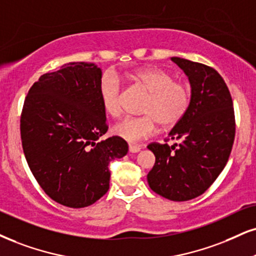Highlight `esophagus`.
Returning a JSON list of instances; mask_svg holds the SVG:
<instances>
[{
    "instance_id": "1",
    "label": "esophagus",
    "mask_w": 256,
    "mask_h": 256,
    "mask_svg": "<svg viewBox=\"0 0 256 256\" xmlns=\"http://www.w3.org/2000/svg\"><path fill=\"white\" fill-rule=\"evenodd\" d=\"M141 150V147L138 144H129V152L130 153H138Z\"/></svg>"
}]
</instances>
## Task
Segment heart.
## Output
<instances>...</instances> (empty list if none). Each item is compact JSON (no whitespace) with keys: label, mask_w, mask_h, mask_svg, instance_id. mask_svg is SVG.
Returning <instances> with one entry per match:
<instances>
[{"label":"heart","mask_w":256,"mask_h":256,"mask_svg":"<svg viewBox=\"0 0 256 256\" xmlns=\"http://www.w3.org/2000/svg\"><path fill=\"white\" fill-rule=\"evenodd\" d=\"M135 83L150 92L144 104L142 118H126L114 126L116 136L135 144L156 133L158 123L164 128L176 124L190 106V91L185 84L174 82L173 76L159 68H138L130 74ZM100 100L102 108L110 118L122 114V85L112 74H106L100 80Z\"/></svg>","instance_id":"1"}]
</instances>
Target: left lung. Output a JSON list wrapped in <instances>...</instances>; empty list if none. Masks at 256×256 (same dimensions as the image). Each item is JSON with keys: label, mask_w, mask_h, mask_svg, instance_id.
I'll list each match as a JSON object with an SVG mask.
<instances>
[{"label": "left lung", "mask_w": 256, "mask_h": 256, "mask_svg": "<svg viewBox=\"0 0 256 256\" xmlns=\"http://www.w3.org/2000/svg\"><path fill=\"white\" fill-rule=\"evenodd\" d=\"M171 59L190 82V106L168 134L180 144L147 147L156 156L147 182L156 194L185 202L204 194L226 167L234 144L235 115L228 86L215 68Z\"/></svg>", "instance_id": "obj_1"}]
</instances>
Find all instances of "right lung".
Masks as SVG:
<instances>
[{
	"label": "right lung",
	"instance_id": "right-lung-1",
	"mask_svg": "<svg viewBox=\"0 0 256 256\" xmlns=\"http://www.w3.org/2000/svg\"><path fill=\"white\" fill-rule=\"evenodd\" d=\"M102 70L68 62L32 85L21 115V140L34 178L56 203L85 208L109 190V164L128 153L108 130L100 100Z\"/></svg>",
	"mask_w": 256,
	"mask_h": 256
}]
</instances>
